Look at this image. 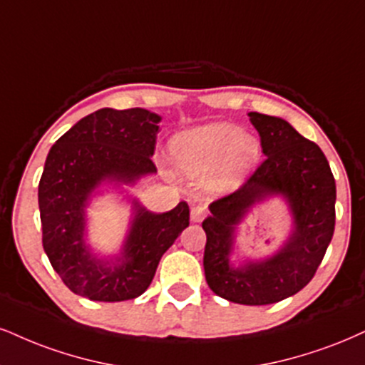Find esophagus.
<instances>
[{"label": "esophagus", "instance_id": "obj_1", "mask_svg": "<svg viewBox=\"0 0 365 365\" xmlns=\"http://www.w3.org/2000/svg\"><path fill=\"white\" fill-rule=\"evenodd\" d=\"M205 215H206L205 206H200V205L192 206V208H191V222H201V220L205 218Z\"/></svg>", "mask_w": 365, "mask_h": 365}]
</instances>
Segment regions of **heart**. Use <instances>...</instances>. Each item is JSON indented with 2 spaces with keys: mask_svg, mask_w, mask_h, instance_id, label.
<instances>
[{
  "mask_svg": "<svg viewBox=\"0 0 365 365\" xmlns=\"http://www.w3.org/2000/svg\"><path fill=\"white\" fill-rule=\"evenodd\" d=\"M175 164L190 175H201L223 164L222 179L245 173L257 160L259 142L228 123L186 130L170 142Z\"/></svg>",
  "mask_w": 365,
  "mask_h": 365,
  "instance_id": "1",
  "label": "heart"
}]
</instances>
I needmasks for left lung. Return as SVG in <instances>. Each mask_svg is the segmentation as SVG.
Here are the masks:
<instances>
[{
  "instance_id": "8db88e82",
  "label": "left lung",
  "mask_w": 365,
  "mask_h": 365,
  "mask_svg": "<svg viewBox=\"0 0 365 365\" xmlns=\"http://www.w3.org/2000/svg\"><path fill=\"white\" fill-rule=\"evenodd\" d=\"M260 135L265 159L230 195L210 205L205 276L215 294L238 304H272L303 289L320 267L335 230V178L325 154L286 120L249 113ZM281 192L295 213V233L284 250L264 263L242 269L227 265L232 225L245 210L269 194Z\"/></svg>"
}]
</instances>
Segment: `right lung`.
<instances>
[{
  "instance_id": "add662e5",
  "label": "right lung",
  "mask_w": 365,
  "mask_h": 365,
  "mask_svg": "<svg viewBox=\"0 0 365 365\" xmlns=\"http://www.w3.org/2000/svg\"><path fill=\"white\" fill-rule=\"evenodd\" d=\"M159 121L142 108H103L79 120L48 152L38 182L42 244L53 271L76 294L108 303L140 296L162 255L190 225L186 201L162 215L135 203L120 265L101 264L84 245V206L94 187L105 179L133 182L157 173L152 155Z\"/></svg>"
}]
</instances>
